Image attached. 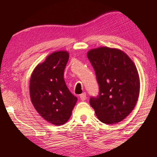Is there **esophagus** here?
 <instances>
[{
  "label": "esophagus",
  "mask_w": 157,
  "mask_h": 157,
  "mask_svg": "<svg viewBox=\"0 0 157 157\" xmlns=\"http://www.w3.org/2000/svg\"><path fill=\"white\" fill-rule=\"evenodd\" d=\"M80 100H82V101H84V100H86V93L81 94L80 95Z\"/></svg>",
  "instance_id": "esophagus-1"
}]
</instances>
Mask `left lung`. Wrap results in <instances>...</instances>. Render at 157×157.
<instances>
[{
    "mask_svg": "<svg viewBox=\"0 0 157 157\" xmlns=\"http://www.w3.org/2000/svg\"><path fill=\"white\" fill-rule=\"evenodd\" d=\"M87 57L94 69L99 93L90 105L102 122L124 120L134 109L140 92L137 69L125 52L108 47L91 49Z\"/></svg>",
    "mask_w": 157,
    "mask_h": 157,
    "instance_id": "left-lung-1",
    "label": "left lung"
}]
</instances>
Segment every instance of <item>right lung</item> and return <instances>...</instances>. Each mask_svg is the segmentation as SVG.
I'll list each match as a JSON object with an SVG mask.
<instances>
[{
	"mask_svg": "<svg viewBox=\"0 0 157 157\" xmlns=\"http://www.w3.org/2000/svg\"><path fill=\"white\" fill-rule=\"evenodd\" d=\"M68 57L65 51L51 54L35 68L30 79V97L34 107L44 120L56 125L68 121L77 100L64 80Z\"/></svg>",
	"mask_w": 157,
	"mask_h": 157,
	"instance_id": "right-lung-1",
	"label": "right lung"
}]
</instances>
